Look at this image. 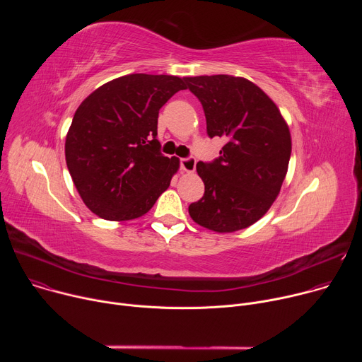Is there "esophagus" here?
I'll list each match as a JSON object with an SVG mask.
<instances>
[{
  "instance_id": "esophagus-1",
  "label": "esophagus",
  "mask_w": 362,
  "mask_h": 362,
  "mask_svg": "<svg viewBox=\"0 0 362 362\" xmlns=\"http://www.w3.org/2000/svg\"><path fill=\"white\" fill-rule=\"evenodd\" d=\"M180 168L183 172L186 173H193L196 169V160L193 158H187V159H180Z\"/></svg>"
}]
</instances>
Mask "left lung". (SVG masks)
Masks as SVG:
<instances>
[{"instance_id": "obj_1", "label": "left lung", "mask_w": 362, "mask_h": 362, "mask_svg": "<svg viewBox=\"0 0 362 362\" xmlns=\"http://www.w3.org/2000/svg\"><path fill=\"white\" fill-rule=\"evenodd\" d=\"M200 100L211 137L226 144L214 163L199 162L204 194L189 206L200 226L232 233L259 221L281 192L292 141L272 98L255 83L228 74L185 77Z\"/></svg>"}]
</instances>
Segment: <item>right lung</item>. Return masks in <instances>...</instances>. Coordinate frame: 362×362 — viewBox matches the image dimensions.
I'll list each match as a JSON object with an SVG mask.
<instances>
[{"label": "right lung", "mask_w": 362, "mask_h": 362, "mask_svg": "<svg viewBox=\"0 0 362 362\" xmlns=\"http://www.w3.org/2000/svg\"><path fill=\"white\" fill-rule=\"evenodd\" d=\"M185 78L127 74L95 88L74 113L66 162L87 208L106 221L146 215L170 186L180 162L160 153L159 110Z\"/></svg>", "instance_id": "add662e5"}]
</instances>
